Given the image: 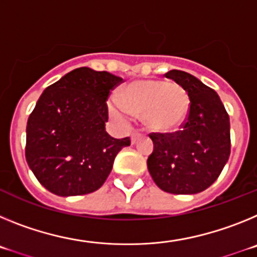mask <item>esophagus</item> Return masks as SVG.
Returning a JSON list of instances; mask_svg holds the SVG:
<instances>
[{"label":"esophagus","instance_id":"obj_1","mask_svg":"<svg viewBox=\"0 0 257 257\" xmlns=\"http://www.w3.org/2000/svg\"><path fill=\"white\" fill-rule=\"evenodd\" d=\"M140 138H142V133H139V131H133V134H131V143L136 144L140 140Z\"/></svg>","mask_w":257,"mask_h":257}]
</instances>
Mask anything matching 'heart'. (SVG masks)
I'll use <instances>...</instances> for the list:
<instances>
[{"label": "heart", "mask_w": 257, "mask_h": 257, "mask_svg": "<svg viewBox=\"0 0 257 257\" xmlns=\"http://www.w3.org/2000/svg\"><path fill=\"white\" fill-rule=\"evenodd\" d=\"M119 103H112L109 110L114 117L126 113L143 114L144 123L156 133H172L185 122L190 99L185 88L176 82L158 79H139L122 87Z\"/></svg>", "instance_id": "heart-1"}]
</instances>
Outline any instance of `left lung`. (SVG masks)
<instances>
[{
  "instance_id": "obj_1",
  "label": "left lung",
  "mask_w": 257,
  "mask_h": 257,
  "mask_svg": "<svg viewBox=\"0 0 257 257\" xmlns=\"http://www.w3.org/2000/svg\"><path fill=\"white\" fill-rule=\"evenodd\" d=\"M185 88L190 109L183 128L151 134L149 174L157 187L171 194H196L215 183L230 154V122L212 88L197 77L172 69L165 74Z\"/></svg>"
}]
</instances>
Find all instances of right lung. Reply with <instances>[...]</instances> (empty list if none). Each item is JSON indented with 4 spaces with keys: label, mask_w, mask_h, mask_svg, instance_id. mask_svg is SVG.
Returning <instances> with one entry per match:
<instances>
[{
    "label": "right lung",
    "mask_w": 257,
    "mask_h": 257,
    "mask_svg": "<svg viewBox=\"0 0 257 257\" xmlns=\"http://www.w3.org/2000/svg\"><path fill=\"white\" fill-rule=\"evenodd\" d=\"M122 82L109 72L82 67L45 88L27 123L26 158L49 192L60 197L97 190L130 138L105 131L106 99Z\"/></svg>",
    "instance_id": "right-lung-1"
}]
</instances>
